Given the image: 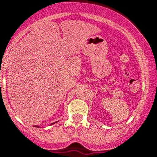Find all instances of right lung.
<instances>
[{
    "label": "right lung",
    "instance_id": "1",
    "mask_svg": "<svg viewBox=\"0 0 157 157\" xmlns=\"http://www.w3.org/2000/svg\"><path fill=\"white\" fill-rule=\"evenodd\" d=\"M57 122H58V121H57ZM57 122H55V123H51V125H52V124H54V123H57ZM34 127H40L39 126H34Z\"/></svg>",
    "mask_w": 157,
    "mask_h": 157
}]
</instances>
